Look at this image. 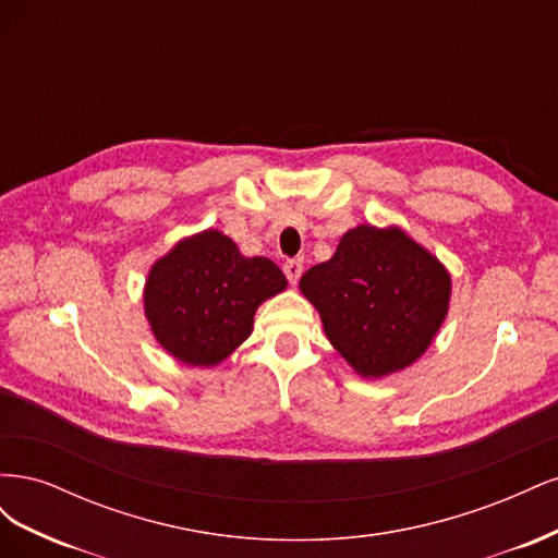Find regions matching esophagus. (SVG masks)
<instances>
[{"label":"esophagus","instance_id":"1","mask_svg":"<svg viewBox=\"0 0 558 558\" xmlns=\"http://www.w3.org/2000/svg\"><path fill=\"white\" fill-rule=\"evenodd\" d=\"M302 269H305V260L302 258H291L283 263V272H286V277H289L291 283H298V279L302 277Z\"/></svg>","mask_w":558,"mask_h":558}]
</instances>
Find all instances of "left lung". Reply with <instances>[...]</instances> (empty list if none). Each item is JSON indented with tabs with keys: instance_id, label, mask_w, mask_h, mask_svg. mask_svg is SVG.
<instances>
[{
	"instance_id": "8db88e82",
	"label": "left lung",
	"mask_w": 558,
	"mask_h": 558,
	"mask_svg": "<svg viewBox=\"0 0 558 558\" xmlns=\"http://www.w3.org/2000/svg\"><path fill=\"white\" fill-rule=\"evenodd\" d=\"M300 291L344 361L377 379L424 356L449 312L451 279L400 228L359 226L302 275Z\"/></svg>"
}]
</instances>
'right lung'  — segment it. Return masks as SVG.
<instances>
[{
  "label": "right lung",
  "mask_w": 558,
  "mask_h": 558,
  "mask_svg": "<svg viewBox=\"0 0 558 558\" xmlns=\"http://www.w3.org/2000/svg\"><path fill=\"white\" fill-rule=\"evenodd\" d=\"M286 283L272 260L242 256L238 244L209 228L154 263L144 312L167 353L185 365L211 367L246 340L258 305Z\"/></svg>",
  "instance_id": "add662e5"
}]
</instances>
